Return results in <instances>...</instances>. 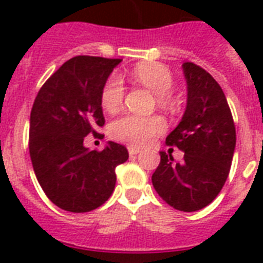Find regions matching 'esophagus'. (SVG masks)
Returning <instances> with one entry per match:
<instances>
[{
  "mask_svg": "<svg viewBox=\"0 0 263 263\" xmlns=\"http://www.w3.org/2000/svg\"><path fill=\"white\" fill-rule=\"evenodd\" d=\"M128 153H129V156H136V154H139L140 153V148L135 147V146H129L128 147Z\"/></svg>",
  "mask_w": 263,
  "mask_h": 263,
  "instance_id": "34e87169",
  "label": "esophagus"
}]
</instances>
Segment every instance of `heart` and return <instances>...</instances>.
<instances>
[{
	"label": "heart",
	"mask_w": 263,
	"mask_h": 263,
	"mask_svg": "<svg viewBox=\"0 0 263 263\" xmlns=\"http://www.w3.org/2000/svg\"><path fill=\"white\" fill-rule=\"evenodd\" d=\"M129 76L157 95L161 105H168V94L173 87V76L165 65L157 63H140L132 68ZM124 95L125 88L123 80L119 76H111L107 79L101 92L102 107L109 113H115L123 106ZM164 129V120L158 116L140 117L135 115H123L113 120L109 125V134L113 139L135 146L150 143Z\"/></svg>",
	"instance_id": "b5f03b06"
}]
</instances>
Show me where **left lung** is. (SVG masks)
Segmentation results:
<instances>
[{
	"label": "left lung",
	"mask_w": 263,
	"mask_h": 263,
	"mask_svg": "<svg viewBox=\"0 0 263 263\" xmlns=\"http://www.w3.org/2000/svg\"><path fill=\"white\" fill-rule=\"evenodd\" d=\"M187 106L166 144L184 153L181 162L160 152L153 173L158 195L181 212H196L212 203L227 181L236 147L232 113L220 84L192 63L183 64Z\"/></svg>",
	"instance_id": "8db88e82"
}]
</instances>
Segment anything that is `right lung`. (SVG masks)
Segmentation results:
<instances>
[{"instance_id":"add662e5","label":"right lung","mask_w":263,"mask_h":263,"mask_svg":"<svg viewBox=\"0 0 263 263\" xmlns=\"http://www.w3.org/2000/svg\"><path fill=\"white\" fill-rule=\"evenodd\" d=\"M123 60L78 55L46 80L32 105L30 157L49 199L63 210L91 212L109 199L116 166L128 160L123 144L107 142L102 152L84 146L105 124L101 92Z\"/></svg>"}]
</instances>
